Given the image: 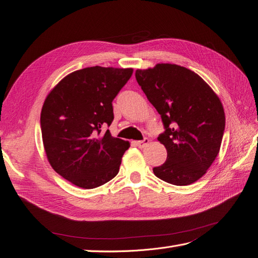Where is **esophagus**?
I'll return each mask as SVG.
<instances>
[{
  "label": "esophagus",
  "instance_id": "obj_1",
  "mask_svg": "<svg viewBox=\"0 0 258 258\" xmlns=\"http://www.w3.org/2000/svg\"><path fill=\"white\" fill-rule=\"evenodd\" d=\"M148 143H150V140H148L147 138H144V140H142V141H137V142H136L137 146L140 147V148L145 147Z\"/></svg>",
  "mask_w": 258,
  "mask_h": 258
}]
</instances>
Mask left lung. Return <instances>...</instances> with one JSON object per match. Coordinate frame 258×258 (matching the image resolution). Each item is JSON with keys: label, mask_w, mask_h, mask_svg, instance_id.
Segmentation results:
<instances>
[{"label": "left lung", "mask_w": 258, "mask_h": 258, "mask_svg": "<svg viewBox=\"0 0 258 258\" xmlns=\"http://www.w3.org/2000/svg\"><path fill=\"white\" fill-rule=\"evenodd\" d=\"M136 79L165 127L158 141L167 160L154 174L177 186L198 181L220 152L225 130L221 100L198 74L176 64L137 70Z\"/></svg>", "instance_id": "8db88e82"}]
</instances>
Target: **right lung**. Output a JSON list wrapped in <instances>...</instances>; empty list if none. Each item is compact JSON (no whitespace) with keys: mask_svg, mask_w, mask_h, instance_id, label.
<instances>
[{"mask_svg":"<svg viewBox=\"0 0 258 258\" xmlns=\"http://www.w3.org/2000/svg\"><path fill=\"white\" fill-rule=\"evenodd\" d=\"M132 69L90 67L66 76L46 98L41 113L47 159L62 177L82 188L105 184L119 171L130 144L111 136L113 100Z\"/></svg>","mask_w":258,"mask_h":258,"instance_id":"1","label":"right lung"}]
</instances>
